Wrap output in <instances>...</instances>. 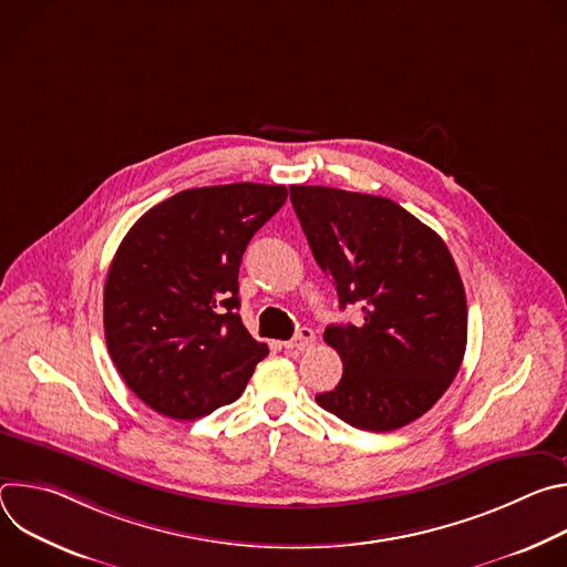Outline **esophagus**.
Returning a JSON list of instances; mask_svg holds the SVG:
<instances>
[{
	"instance_id": "esophagus-1",
	"label": "esophagus",
	"mask_w": 567,
	"mask_h": 567,
	"mask_svg": "<svg viewBox=\"0 0 567 567\" xmlns=\"http://www.w3.org/2000/svg\"><path fill=\"white\" fill-rule=\"evenodd\" d=\"M282 346H285L287 352H305V350H309L313 346V332L309 328H300L296 332V337L291 341L282 343Z\"/></svg>"
}]
</instances>
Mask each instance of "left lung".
Instances as JSON below:
<instances>
[{
	"mask_svg": "<svg viewBox=\"0 0 567 567\" xmlns=\"http://www.w3.org/2000/svg\"><path fill=\"white\" fill-rule=\"evenodd\" d=\"M291 204L341 309L357 326H330L326 343L343 377L316 394L354 429L388 433L435 406L466 350V293L444 239L399 204L328 186H291Z\"/></svg>",
	"mask_w": 567,
	"mask_h": 567,
	"instance_id": "8db88e82",
	"label": "left lung"
}]
</instances>
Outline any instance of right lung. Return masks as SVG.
<instances>
[{
  "label": "right lung",
  "instance_id": "obj_1",
  "mask_svg": "<svg viewBox=\"0 0 567 567\" xmlns=\"http://www.w3.org/2000/svg\"><path fill=\"white\" fill-rule=\"evenodd\" d=\"M285 186L226 184L150 208L112 260L103 322L127 388L173 420H197L245 392L269 354L239 318L237 274Z\"/></svg>",
  "mask_w": 567,
  "mask_h": 567
}]
</instances>
